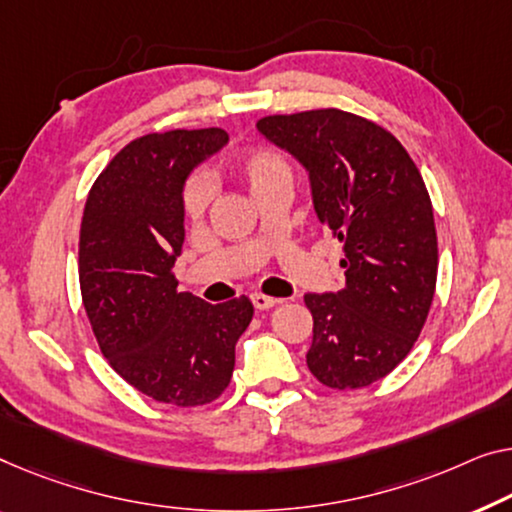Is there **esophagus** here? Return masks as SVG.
I'll use <instances>...</instances> for the list:
<instances>
[{
  "label": "esophagus",
  "instance_id": "34e87169",
  "mask_svg": "<svg viewBox=\"0 0 512 512\" xmlns=\"http://www.w3.org/2000/svg\"><path fill=\"white\" fill-rule=\"evenodd\" d=\"M250 301H253L257 310H269V308H273V305L282 303V299H273V296H266V294H259V292L250 294Z\"/></svg>",
  "mask_w": 512,
  "mask_h": 512
}]
</instances>
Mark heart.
<instances>
[{"label": "heart", "mask_w": 512, "mask_h": 512, "mask_svg": "<svg viewBox=\"0 0 512 512\" xmlns=\"http://www.w3.org/2000/svg\"><path fill=\"white\" fill-rule=\"evenodd\" d=\"M232 174L239 179L243 186L248 188V193L253 195V200L280 183H292V167H289L287 158L276 149L259 147L250 149L246 154L232 160ZM213 197V186L207 177L195 174L190 177L186 186H183L181 195V207L183 216L188 220H200L207 213Z\"/></svg>", "instance_id": "heart-1"}]
</instances>
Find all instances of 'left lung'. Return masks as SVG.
<instances>
[{
    "label": "left lung",
    "mask_w": 512,
    "mask_h": 512,
    "mask_svg": "<svg viewBox=\"0 0 512 512\" xmlns=\"http://www.w3.org/2000/svg\"><path fill=\"white\" fill-rule=\"evenodd\" d=\"M310 177L319 223L342 243L345 289L305 294L308 368L324 386L375 384L411 352L437 285V230L421 172L375 121L335 108L257 121Z\"/></svg>",
    "instance_id": "1"
}]
</instances>
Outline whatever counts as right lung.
<instances>
[{"instance_id":"right-lung-1","label":"right lung","mask_w":512,"mask_h":512,"mask_svg":"<svg viewBox=\"0 0 512 512\" xmlns=\"http://www.w3.org/2000/svg\"><path fill=\"white\" fill-rule=\"evenodd\" d=\"M227 140L223 128L137 137L98 174L82 213L80 289L98 347L133 388L174 407L220 398L253 319L248 296L211 305L179 292L172 273L183 183Z\"/></svg>"}]
</instances>
